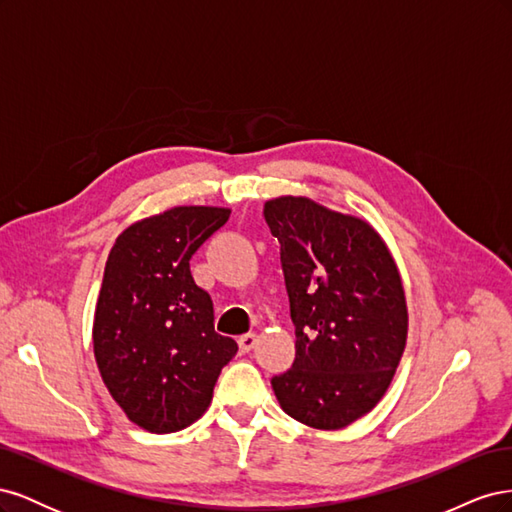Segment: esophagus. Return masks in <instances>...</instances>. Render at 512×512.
I'll return each mask as SVG.
<instances>
[{
  "label": "esophagus",
  "mask_w": 512,
  "mask_h": 512,
  "mask_svg": "<svg viewBox=\"0 0 512 512\" xmlns=\"http://www.w3.org/2000/svg\"><path fill=\"white\" fill-rule=\"evenodd\" d=\"M256 346V333H245L239 337L241 352H250Z\"/></svg>",
  "instance_id": "obj_1"
}]
</instances>
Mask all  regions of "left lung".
I'll use <instances>...</instances> for the list:
<instances>
[{"label":"left lung","instance_id":"left-lung-1","mask_svg":"<svg viewBox=\"0 0 512 512\" xmlns=\"http://www.w3.org/2000/svg\"><path fill=\"white\" fill-rule=\"evenodd\" d=\"M282 245L297 335L288 371L271 378L286 414L316 429H342L389 389L408 337L395 262L367 222L303 196L265 205Z\"/></svg>","mask_w":512,"mask_h":512}]
</instances>
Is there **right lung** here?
I'll return each mask as SVG.
<instances>
[{
	"label": "right lung",
	"mask_w": 512,
	"mask_h": 512,
	"mask_svg": "<svg viewBox=\"0 0 512 512\" xmlns=\"http://www.w3.org/2000/svg\"><path fill=\"white\" fill-rule=\"evenodd\" d=\"M228 209L175 207L117 237L104 267L94 352L108 393L132 423L170 433L203 416L237 354L215 333L213 301L190 258L228 222Z\"/></svg>",
	"instance_id": "obj_1"
}]
</instances>
